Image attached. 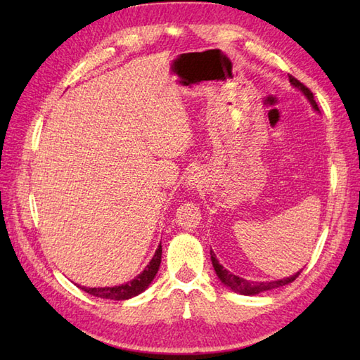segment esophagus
I'll use <instances>...</instances> for the list:
<instances>
[{"mask_svg":"<svg viewBox=\"0 0 360 360\" xmlns=\"http://www.w3.org/2000/svg\"><path fill=\"white\" fill-rule=\"evenodd\" d=\"M188 184H190V186H196V178H190Z\"/></svg>","mask_w":360,"mask_h":360,"instance_id":"esophagus-1","label":"esophagus"}]
</instances>
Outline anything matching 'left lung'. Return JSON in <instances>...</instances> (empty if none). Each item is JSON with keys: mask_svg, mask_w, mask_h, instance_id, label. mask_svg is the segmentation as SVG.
Here are the masks:
<instances>
[{"mask_svg": "<svg viewBox=\"0 0 360 360\" xmlns=\"http://www.w3.org/2000/svg\"><path fill=\"white\" fill-rule=\"evenodd\" d=\"M289 82L292 83V85L295 88H298L302 91V93L307 96L308 101L311 102L312 108H314L316 111H319V106L314 101V94L311 93V89L308 86H304L302 82H298L295 77H292V75H289ZM210 257H212V264L213 267H215V272L218 275V278L221 280V283H224L226 286L231 288L232 290H235V292H240L243 295H255V294H259L263 292V290H269V289H275V288H280V286H285L288 285V283H292L298 275H300V272L294 274L292 277H288V278H283V280H277V281H262V283H257V281H248L244 280L241 277H238V275H233L232 272H229L227 269H224L223 266L219 264V262L217 259L215 254L210 250Z\"/></svg>", "mask_w": 360, "mask_h": 360, "instance_id": "1", "label": "left lung"}]
</instances>
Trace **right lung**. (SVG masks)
<instances>
[{"mask_svg": "<svg viewBox=\"0 0 360 360\" xmlns=\"http://www.w3.org/2000/svg\"><path fill=\"white\" fill-rule=\"evenodd\" d=\"M160 257H162V246L159 244L158 250L155 252V257L151 258V262L147 264V267L137 275V277L131 281L125 283V285L114 286V288H82L85 292L101 297V298H110V300H127V298L136 297L137 294L143 292L148 288L150 283L155 278V275L159 271Z\"/></svg>", "mask_w": 360, "mask_h": 360, "instance_id": "1", "label": "right lung"}]
</instances>
